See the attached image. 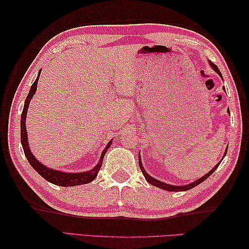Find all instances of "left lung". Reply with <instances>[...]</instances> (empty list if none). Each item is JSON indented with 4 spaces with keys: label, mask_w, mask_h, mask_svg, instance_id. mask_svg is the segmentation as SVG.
Instances as JSON below:
<instances>
[{
    "label": "left lung",
    "mask_w": 249,
    "mask_h": 249,
    "mask_svg": "<svg viewBox=\"0 0 249 249\" xmlns=\"http://www.w3.org/2000/svg\"><path fill=\"white\" fill-rule=\"evenodd\" d=\"M210 64H211V66L213 67V70H214L216 72H217L220 77H223V76H221V72H220L219 70H218V67L216 66V65L214 64V63L210 62ZM228 112L230 113L229 109H228ZM226 153H227V150H226V152H225V155H226ZM139 155H140V154H139ZM225 155H224V156H225ZM221 160H220V161L217 163V165H216L209 173H206L205 176H203L202 178H200L199 179H197V181H195V182L190 183V184H188V185H183V186H174V185H169V184H166V183H162V182H160V181H158V179H156V178H152V177L150 176V174L146 173V171L144 170L143 166H142L140 156H139V167H140V169H141L142 173H143V176H144L145 179H146V181L149 182L151 185H154V186H156V187H160V188H161V189L168 190V192H185V190H188V189H190V188H194V187L197 186V185H199L200 183H202L203 181H205V179L208 178L211 176V174H212V173L216 170V169L218 168V166L220 165Z\"/></svg>",
    "instance_id": "obj_1"
}]
</instances>
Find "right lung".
Listing matches in <instances>:
<instances>
[{
	"label": "right lung",
	"mask_w": 249,
	"mask_h": 249,
	"mask_svg": "<svg viewBox=\"0 0 249 249\" xmlns=\"http://www.w3.org/2000/svg\"><path fill=\"white\" fill-rule=\"evenodd\" d=\"M40 76V72L38 73V77L35 80V82L32 84L30 92L26 96L25 103H24V108L22 113H21V121H20V129H21V134H20V138H21V144H22L23 151L26 160H29L30 165L33 167L35 170L38 172L41 177H43L47 181L54 184V185H59V186H76V185H82V184H87L92 182L93 179L97 177V173L99 171L100 167L103 165V160L104 156L106 154V152L110 147L111 143L110 140L108 142L107 146L105 147V150L102 153V156H100L99 162L96 165V167H94L91 169L89 171L87 172H81V173H66V172H62V171H57L53 170V169H50L48 167H46L43 163H40L38 160L32 154V152L30 150L29 146V142H28V133H26V128H25V118H26V112H28V108L32 97L35 94L36 89H37V83H38V79Z\"/></svg>",
	"instance_id": "add662e5"
}]
</instances>
